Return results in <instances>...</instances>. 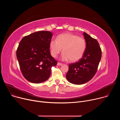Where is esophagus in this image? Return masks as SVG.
<instances>
[{"label": "esophagus", "mask_w": 120, "mask_h": 120, "mask_svg": "<svg viewBox=\"0 0 120 120\" xmlns=\"http://www.w3.org/2000/svg\"><path fill=\"white\" fill-rule=\"evenodd\" d=\"M57 65H58V66H61V65H63V64L61 63H59V62H58L57 64Z\"/></svg>", "instance_id": "1"}]
</instances>
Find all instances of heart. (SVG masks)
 Instances as JSON below:
<instances>
[{"instance_id":"obj_1","label":"heart","mask_w":120,"mask_h":120,"mask_svg":"<svg viewBox=\"0 0 120 120\" xmlns=\"http://www.w3.org/2000/svg\"><path fill=\"white\" fill-rule=\"evenodd\" d=\"M50 48L51 55L54 57H56L63 49L62 59L75 63L80 60L83 56L86 49V43L83 38L66 33L58 36L56 40H51Z\"/></svg>"}]
</instances>
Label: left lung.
<instances>
[{
  "label": "left lung",
  "instance_id": "obj_1",
  "mask_svg": "<svg viewBox=\"0 0 120 120\" xmlns=\"http://www.w3.org/2000/svg\"><path fill=\"white\" fill-rule=\"evenodd\" d=\"M83 35L86 42V49L79 61L69 64L66 77L70 82L82 84L91 80L96 74L101 57V50L98 41L88 34Z\"/></svg>",
  "mask_w": 120,
  "mask_h": 120
}]
</instances>
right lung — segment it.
Returning a JSON list of instances; mask_svg holds the SVG:
<instances>
[{
	"mask_svg": "<svg viewBox=\"0 0 120 120\" xmlns=\"http://www.w3.org/2000/svg\"><path fill=\"white\" fill-rule=\"evenodd\" d=\"M52 36L49 31H38L25 36L19 44L16 57L22 75L31 82L39 83L47 80L51 68L57 63L50 54Z\"/></svg>",
	"mask_w": 120,
	"mask_h": 120,
	"instance_id": "obj_1",
	"label": "right lung"
}]
</instances>
